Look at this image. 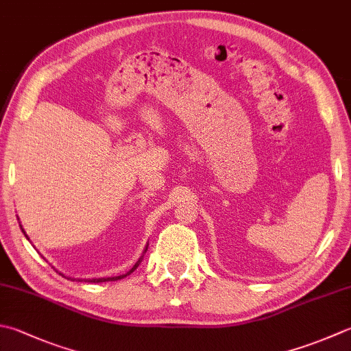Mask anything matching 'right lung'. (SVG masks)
I'll use <instances>...</instances> for the list:
<instances>
[{
	"mask_svg": "<svg viewBox=\"0 0 351 351\" xmlns=\"http://www.w3.org/2000/svg\"><path fill=\"white\" fill-rule=\"evenodd\" d=\"M21 230H23V226H21ZM23 232H24V236L27 237V234H25V231H24V230H23ZM27 239H29V237H27ZM138 263H140V260H138V262L135 263V266L132 267V269H130L128 274H125V276H119V277H109V278H93V280H88V281H89V283H103V281H115V280H120V278H123V277L129 276L130 272H134V271L136 269V266H138ZM79 281H82V280H79Z\"/></svg>",
	"mask_w": 351,
	"mask_h": 351,
	"instance_id": "obj_1",
	"label": "right lung"
}]
</instances>
